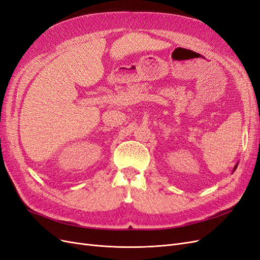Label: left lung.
I'll use <instances>...</instances> for the list:
<instances>
[{"mask_svg":"<svg viewBox=\"0 0 260 260\" xmlns=\"http://www.w3.org/2000/svg\"><path fill=\"white\" fill-rule=\"evenodd\" d=\"M237 167H238V164H237V165H235V166H234V169H233V171H234L235 169H237Z\"/></svg>","mask_w":260,"mask_h":260,"instance_id":"1","label":"left lung"}]
</instances>
